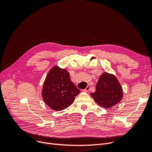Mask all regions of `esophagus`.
<instances>
[{"mask_svg":"<svg viewBox=\"0 0 152 152\" xmlns=\"http://www.w3.org/2000/svg\"><path fill=\"white\" fill-rule=\"evenodd\" d=\"M90 87H91V86L88 85V86H87V87H86V88L85 89H84V92H89V90H90Z\"/></svg>","mask_w":152,"mask_h":152,"instance_id":"1","label":"esophagus"}]
</instances>
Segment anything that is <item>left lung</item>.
<instances>
[{"instance_id":"1","label":"left lung","mask_w":152,"mask_h":152,"mask_svg":"<svg viewBox=\"0 0 152 152\" xmlns=\"http://www.w3.org/2000/svg\"><path fill=\"white\" fill-rule=\"evenodd\" d=\"M91 96L102 107L111 108L121 102L123 90L115 76L112 73L104 72L98 79L96 91L91 93Z\"/></svg>"}]
</instances>
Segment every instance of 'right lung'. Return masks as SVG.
<instances>
[{"label":"right lung","instance_id":"1","mask_svg":"<svg viewBox=\"0 0 152 152\" xmlns=\"http://www.w3.org/2000/svg\"><path fill=\"white\" fill-rule=\"evenodd\" d=\"M79 93L80 90L70 80L69 72L54 66L45 77L42 96L45 103L52 110L61 111L70 106Z\"/></svg>","mask_w":152,"mask_h":152}]
</instances>
